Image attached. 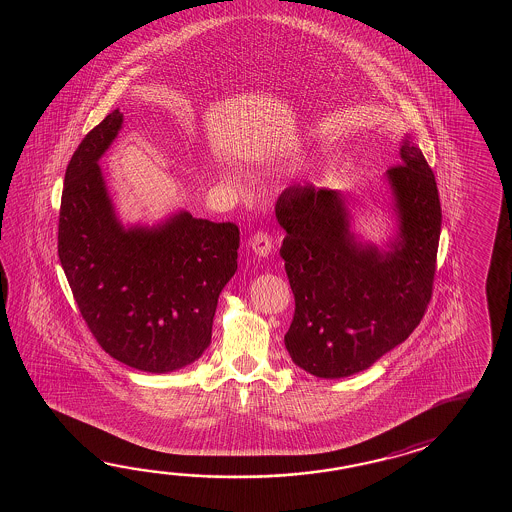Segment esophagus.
<instances>
[{"instance_id": "esophagus-1", "label": "esophagus", "mask_w": 512, "mask_h": 512, "mask_svg": "<svg viewBox=\"0 0 512 512\" xmlns=\"http://www.w3.org/2000/svg\"><path fill=\"white\" fill-rule=\"evenodd\" d=\"M249 247H251L252 252H254L258 258H267L272 252V238L267 232L258 230V232L252 236L251 240H249Z\"/></svg>"}]
</instances>
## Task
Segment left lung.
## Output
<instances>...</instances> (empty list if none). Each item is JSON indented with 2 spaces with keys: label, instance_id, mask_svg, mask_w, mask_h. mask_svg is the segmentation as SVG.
<instances>
[{
  "label": "left lung",
  "instance_id": "1",
  "mask_svg": "<svg viewBox=\"0 0 512 512\" xmlns=\"http://www.w3.org/2000/svg\"><path fill=\"white\" fill-rule=\"evenodd\" d=\"M401 164L386 170L393 232L373 243L355 230L346 194L293 186L276 201L280 256L294 294L285 348L320 379L368 370L403 344L432 296L441 234L434 172L406 133Z\"/></svg>",
  "mask_w": 512,
  "mask_h": 512
}]
</instances>
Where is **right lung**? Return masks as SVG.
Wrapping results in <instances>:
<instances>
[{
    "label": "right lung",
    "mask_w": 512,
    "mask_h": 512,
    "mask_svg": "<svg viewBox=\"0 0 512 512\" xmlns=\"http://www.w3.org/2000/svg\"><path fill=\"white\" fill-rule=\"evenodd\" d=\"M113 109L67 164L58 256L98 344L135 370L170 373L210 346L219 293L238 269L240 230L177 210L122 223L98 161L122 130Z\"/></svg>",
    "instance_id": "right-lung-1"
}]
</instances>
